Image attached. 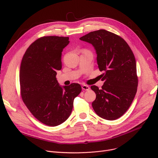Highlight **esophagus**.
<instances>
[{
    "mask_svg": "<svg viewBox=\"0 0 158 158\" xmlns=\"http://www.w3.org/2000/svg\"><path fill=\"white\" fill-rule=\"evenodd\" d=\"M82 89H84V90H86V91H88L89 89V87L87 85H83L82 86Z\"/></svg>",
    "mask_w": 158,
    "mask_h": 158,
    "instance_id": "obj_1",
    "label": "esophagus"
}]
</instances>
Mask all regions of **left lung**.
I'll list each match as a JSON object with an SVG mask.
<instances>
[{
	"label": "left lung",
	"instance_id": "left-lung-1",
	"mask_svg": "<svg viewBox=\"0 0 158 158\" xmlns=\"http://www.w3.org/2000/svg\"><path fill=\"white\" fill-rule=\"evenodd\" d=\"M92 44L104 85L101 89L92 86L96 94L92 107L99 117L114 120L129 109L138 87L136 63L133 52L120 36L104 29L93 32L79 38Z\"/></svg>",
	"mask_w": 158,
	"mask_h": 158
}]
</instances>
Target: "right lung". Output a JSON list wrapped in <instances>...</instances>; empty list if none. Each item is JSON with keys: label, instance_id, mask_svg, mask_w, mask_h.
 Wrapping results in <instances>:
<instances>
[{"label": "right lung", "instance_id": "obj_1", "mask_svg": "<svg viewBox=\"0 0 158 158\" xmlns=\"http://www.w3.org/2000/svg\"><path fill=\"white\" fill-rule=\"evenodd\" d=\"M69 42V37H41L29 47L21 62L22 100L32 115L48 126H59L68 119L74 98L82 89L77 83L61 86L56 77L62 68L63 49Z\"/></svg>", "mask_w": 158, "mask_h": 158}]
</instances>
